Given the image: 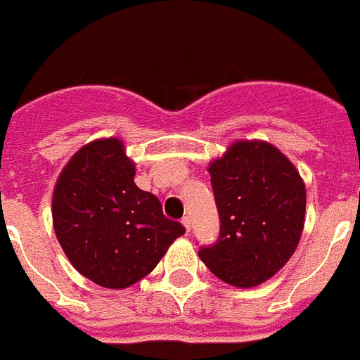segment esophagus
Wrapping results in <instances>:
<instances>
[{"label":"esophagus","mask_w":360,"mask_h":360,"mask_svg":"<svg viewBox=\"0 0 360 360\" xmlns=\"http://www.w3.org/2000/svg\"><path fill=\"white\" fill-rule=\"evenodd\" d=\"M182 224H184V227H186L187 232H189L191 227H193V224H191V218H189V216H184V218H182Z\"/></svg>","instance_id":"esophagus-1"}]
</instances>
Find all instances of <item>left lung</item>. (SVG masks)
I'll use <instances>...</instances> for the list:
<instances>
[{
    "label": "left lung",
    "mask_w": 360,
    "mask_h": 360,
    "mask_svg": "<svg viewBox=\"0 0 360 360\" xmlns=\"http://www.w3.org/2000/svg\"><path fill=\"white\" fill-rule=\"evenodd\" d=\"M219 236L200 247L212 274L234 287L266 281L290 259L304 225L307 191L272 144L241 141L209 167Z\"/></svg>",
    "instance_id": "obj_1"
}]
</instances>
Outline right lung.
I'll use <instances>...</instances> for the list:
<instances>
[{
  "label": "right lung",
  "instance_id": "obj_1",
  "mask_svg": "<svg viewBox=\"0 0 360 360\" xmlns=\"http://www.w3.org/2000/svg\"><path fill=\"white\" fill-rule=\"evenodd\" d=\"M135 164L119 139L79 149L53 189L56 236L70 263L106 288H126L151 272L186 229L165 218L160 200L133 182Z\"/></svg>",
  "mask_w": 360,
  "mask_h": 360
}]
</instances>
